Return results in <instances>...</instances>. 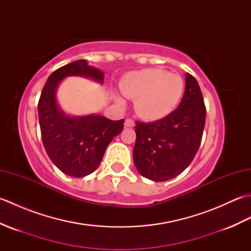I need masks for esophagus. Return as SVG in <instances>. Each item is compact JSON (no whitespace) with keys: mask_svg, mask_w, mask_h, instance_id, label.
<instances>
[{"mask_svg":"<svg viewBox=\"0 0 251 251\" xmlns=\"http://www.w3.org/2000/svg\"><path fill=\"white\" fill-rule=\"evenodd\" d=\"M124 126L125 127H134L135 126V122L132 121V120H130V119H127L125 121V123H124Z\"/></svg>","mask_w":251,"mask_h":251,"instance_id":"34e87169","label":"esophagus"}]
</instances>
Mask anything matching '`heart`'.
Segmentation results:
<instances>
[{
	"mask_svg": "<svg viewBox=\"0 0 251 251\" xmlns=\"http://www.w3.org/2000/svg\"><path fill=\"white\" fill-rule=\"evenodd\" d=\"M184 90L181 76L162 69H143L127 73L120 82V92L125 98L135 99V111L146 121H158L177 108ZM116 104L123 106L121 95H112Z\"/></svg>",
	"mask_w": 251,
	"mask_h": 251,
	"instance_id": "b5f03b06",
	"label": "heart"
}]
</instances>
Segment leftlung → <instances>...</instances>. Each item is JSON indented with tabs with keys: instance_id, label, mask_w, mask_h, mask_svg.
<instances>
[{
	"instance_id": "left-lung-1",
	"label": "left lung",
	"mask_w": 251,
	"mask_h": 251,
	"mask_svg": "<svg viewBox=\"0 0 251 251\" xmlns=\"http://www.w3.org/2000/svg\"><path fill=\"white\" fill-rule=\"evenodd\" d=\"M206 120L204 99L196 79L185 74L179 106L153 123L136 122L134 163L145 178L162 182L180 175L199 150Z\"/></svg>"
}]
</instances>
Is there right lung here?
Returning <instances> with one entry per match:
<instances>
[{"instance_id":"1","label":"right lung","mask_w":251,"mask_h":251,"mask_svg":"<svg viewBox=\"0 0 251 251\" xmlns=\"http://www.w3.org/2000/svg\"><path fill=\"white\" fill-rule=\"evenodd\" d=\"M68 76H83L102 84L104 73L83 59L63 66L47 78L37 105L47 155L62 173L81 178L98 168L105 149L122 132L124 120L111 121L97 114H67L58 104L57 89Z\"/></svg>"}]
</instances>
